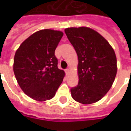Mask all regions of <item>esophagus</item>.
Here are the masks:
<instances>
[{
    "label": "esophagus",
    "mask_w": 131,
    "mask_h": 131,
    "mask_svg": "<svg viewBox=\"0 0 131 131\" xmlns=\"http://www.w3.org/2000/svg\"><path fill=\"white\" fill-rule=\"evenodd\" d=\"M69 71H70V69H69V68H67V69H65V73L67 74L69 73Z\"/></svg>",
    "instance_id": "1"
}]
</instances>
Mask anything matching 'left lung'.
Returning a JSON list of instances; mask_svg holds the SVG:
<instances>
[{"label": "left lung", "instance_id": "left-lung-1", "mask_svg": "<svg viewBox=\"0 0 131 131\" xmlns=\"http://www.w3.org/2000/svg\"><path fill=\"white\" fill-rule=\"evenodd\" d=\"M64 32L79 60V82L71 89L72 97L82 104L99 101L116 78L117 60L114 49L105 38L90 28H68Z\"/></svg>", "mask_w": 131, "mask_h": 131}]
</instances>
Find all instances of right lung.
Segmentation results:
<instances>
[{"label": "right lung", "mask_w": 131, "mask_h": 131, "mask_svg": "<svg viewBox=\"0 0 131 131\" xmlns=\"http://www.w3.org/2000/svg\"><path fill=\"white\" fill-rule=\"evenodd\" d=\"M63 32L45 29L30 36L15 52L13 71L19 86L29 97L45 101L54 96L64 72L58 68L55 49Z\"/></svg>", "instance_id": "1"}]
</instances>
